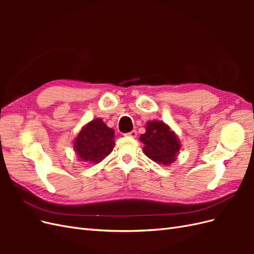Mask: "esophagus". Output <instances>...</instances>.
I'll list each match as a JSON object with an SVG mask.
<instances>
[{
    "label": "esophagus",
    "instance_id": "1",
    "mask_svg": "<svg viewBox=\"0 0 254 254\" xmlns=\"http://www.w3.org/2000/svg\"><path fill=\"white\" fill-rule=\"evenodd\" d=\"M126 135H128V136H131V137H135V136L137 135V132L135 131V130H132V131H130V132L126 133Z\"/></svg>",
    "mask_w": 254,
    "mask_h": 254
}]
</instances>
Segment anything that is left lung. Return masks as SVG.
<instances>
[{
    "instance_id": "left-lung-1",
    "label": "left lung",
    "mask_w": 254,
    "mask_h": 254,
    "mask_svg": "<svg viewBox=\"0 0 254 254\" xmlns=\"http://www.w3.org/2000/svg\"><path fill=\"white\" fill-rule=\"evenodd\" d=\"M145 129L146 132L140 136L145 155L158 164L174 163L179 155L181 143L171 127L164 122L149 121Z\"/></svg>"
}]
</instances>
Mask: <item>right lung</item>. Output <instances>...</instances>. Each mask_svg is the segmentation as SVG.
Masks as SVG:
<instances>
[{
	"label": "right lung",
	"instance_id": "obj_1",
	"mask_svg": "<svg viewBox=\"0 0 254 254\" xmlns=\"http://www.w3.org/2000/svg\"><path fill=\"white\" fill-rule=\"evenodd\" d=\"M114 130L102 119H95L84 125L74 140V151L84 162L99 163L113 150Z\"/></svg>",
	"mask_w": 254,
	"mask_h": 254
}]
</instances>
